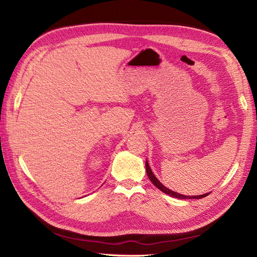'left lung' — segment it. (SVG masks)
Returning <instances> with one entry per match:
<instances>
[{
    "instance_id": "1",
    "label": "left lung",
    "mask_w": 257,
    "mask_h": 257,
    "mask_svg": "<svg viewBox=\"0 0 257 257\" xmlns=\"http://www.w3.org/2000/svg\"><path fill=\"white\" fill-rule=\"evenodd\" d=\"M146 170H147V174H148V177H149V179H150V181L155 184V187H157L158 189L161 190L163 193H167V194H169V195L173 196V198H178V199H202V198H204V196L210 194V193H205V194H202V195L187 196V195L177 193V192H174V191H171V190L167 189V188L165 187V185H163L162 183L159 182V180H158V179L155 177V174L152 173L151 169H150V167H149V165H148V162H147V161H146Z\"/></svg>"
}]
</instances>
